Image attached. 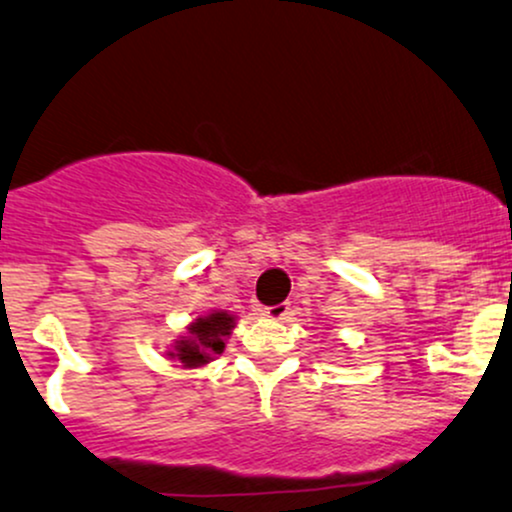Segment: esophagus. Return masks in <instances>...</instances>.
<instances>
[{"instance_id": "esophagus-1", "label": "esophagus", "mask_w": 512, "mask_h": 512, "mask_svg": "<svg viewBox=\"0 0 512 512\" xmlns=\"http://www.w3.org/2000/svg\"><path fill=\"white\" fill-rule=\"evenodd\" d=\"M263 314L273 321H285L287 317H290V304L283 302V304H275V307H266L263 309Z\"/></svg>"}]
</instances>
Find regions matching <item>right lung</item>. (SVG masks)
Segmentation results:
<instances>
[{
	"label": "right lung",
	"mask_w": 512,
	"mask_h": 512,
	"mask_svg": "<svg viewBox=\"0 0 512 512\" xmlns=\"http://www.w3.org/2000/svg\"><path fill=\"white\" fill-rule=\"evenodd\" d=\"M237 319V314H229L227 309H210L208 314H200L186 326V333L174 338V343L166 348V358L183 370L205 367L225 353V343L232 336Z\"/></svg>",
	"instance_id": "add662e5"
}]
</instances>
